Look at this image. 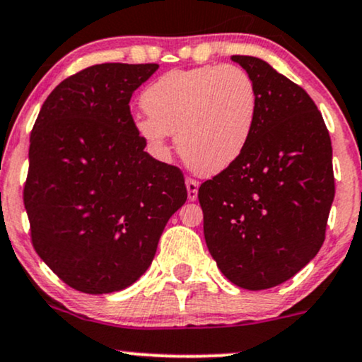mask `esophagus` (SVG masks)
<instances>
[{
  "label": "esophagus",
  "mask_w": 362,
  "mask_h": 362,
  "mask_svg": "<svg viewBox=\"0 0 362 362\" xmlns=\"http://www.w3.org/2000/svg\"><path fill=\"white\" fill-rule=\"evenodd\" d=\"M185 185H187V197H189V200H195V199H197V194H199V182L192 180V178H187Z\"/></svg>",
  "instance_id": "34e87169"
}]
</instances>
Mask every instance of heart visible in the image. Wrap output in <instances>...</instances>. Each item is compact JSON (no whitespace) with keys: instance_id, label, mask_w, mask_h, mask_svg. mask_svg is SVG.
I'll return each mask as SVG.
<instances>
[{"instance_id":"1","label":"heart","mask_w":362,"mask_h":362,"mask_svg":"<svg viewBox=\"0 0 362 362\" xmlns=\"http://www.w3.org/2000/svg\"><path fill=\"white\" fill-rule=\"evenodd\" d=\"M148 116L134 121L138 136L158 155L175 133L178 155L199 175H216L236 163L258 119V93L236 65L170 71L143 90Z\"/></svg>"}]
</instances>
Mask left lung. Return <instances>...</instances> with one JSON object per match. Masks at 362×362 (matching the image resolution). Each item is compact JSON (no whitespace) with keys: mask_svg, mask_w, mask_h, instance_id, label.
I'll return each mask as SVG.
<instances>
[{"mask_svg":"<svg viewBox=\"0 0 362 362\" xmlns=\"http://www.w3.org/2000/svg\"><path fill=\"white\" fill-rule=\"evenodd\" d=\"M230 59L255 82L258 119L241 158L200 185L204 236L229 281L267 290L297 275L324 245L332 145L302 87L256 57Z\"/></svg>","mask_w":362,"mask_h":362,"instance_id":"1","label":"left lung"}]
</instances>
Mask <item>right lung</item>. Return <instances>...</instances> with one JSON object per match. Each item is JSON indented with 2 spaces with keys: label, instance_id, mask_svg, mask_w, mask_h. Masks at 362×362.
<instances>
[{
  "label": "right lung",
  "instance_id": "obj_1",
  "mask_svg": "<svg viewBox=\"0 0 362 362\" xmlns=\"http://www.w3.org/2000/svg\"><path fill=\"white\" fill-rule=\"evenodd\" d=\"M156 64H99L60 82L30 136L23 190L32 243L60 280L90 295L146 272L185 204L180 168L145 151L129 99Z\"/></svg>",
  "mask_w": 362,
  "mask_h": 362
}]
</instances>
